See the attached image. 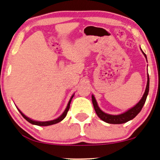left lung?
Returning a JSON list of instances; mask_svg holds the SVG:
<instances>
[{
  "label": "left lung",
  "instance_id": "left-lung-1",
  "mask_svg": "<svg viewBox=\"0 0 160 160\" xmlns=\"http://www.w3.org/2000/svg\"><path fill=\"white\" fill-rule=\"evenodd\" d=\"M142 53L144 54V56H145V58H147L146 55H145L143 52ZM148 92H149V76L148 75V82H147L146 89H145V93H144L142 98H141L140 101L138 102L134 107L131 108V109L128 110V111L125 112L124 113L119 114V115H110V114L104 113V112L100 110V108H98L96 98L93 96H92V104H93L94 109H95L96 114H97V116L102 120H103L104 122H107V123H109V124H122V123H125V122L133 119V118L136 117V116H137V114L141 111L142 108L144 104H145V101H146V98H147L148 94Z\"/></svg>",
  "mask_w": 160,
  "mask_h": 160
}]
</instances>
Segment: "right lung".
Returning a JSON list of instances; mask_svg holds the SVG:
<instances>
[{"label": "right lung", "mask_w": 160, "mask_h": 160, "mask_svg": "<svg viewBox=\"0 0 160 160\" xmlns=\"http://www.w3.org/2000/svg\"><path fill=\"white\" fill-rule=\"evenodd\" d=\"M72 97H73V95H72V97L70 98V101H69V102H68V106H67V108H66V109H65V110H64V113H62V115L61 116H59V117L58 118V119H54V120H52V121H47V122H37V121H34V120H32V119H29V118L27 117V116H26L24 115V114H23V113H22V112H21V110H20L19 109H18V110H19L20 113H21V115H22L23 117L24 118V119H25L26 120H27V122H29V123L32 124V125H38V126H48V125H54V124L58 123L59 122L62 121V120L64 119V118H65V116H67V113H68V110H69V109H70V102H71V100H72Z\"/></svg>", "instance_id": "obj_1"}]
</instances>
